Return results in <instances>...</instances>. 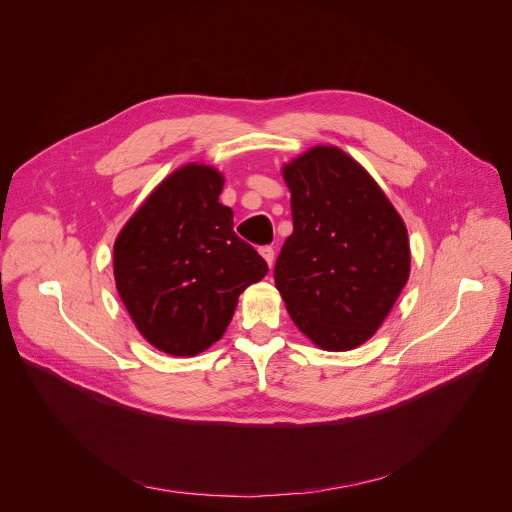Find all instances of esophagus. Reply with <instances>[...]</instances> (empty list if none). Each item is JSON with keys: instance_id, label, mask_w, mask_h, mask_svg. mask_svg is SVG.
<instances>
[{"instance_id": "esophagus-1", "label": "esophagus", "mask_w": 512, "mask_h": 512, "mask_svg": "<svg viewBox=\"0 0 512 512\" xmlns=\"http://www.w3.org/2000/svg\"><path fill=\"white\" fill-rule=\"evenodd\" d=\"M259 255L265 259V263L269 265V269H271V265H273V257H275V253H273V249L271 247H259Z\"/></svg>"}]
</instances>
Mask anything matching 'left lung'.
Masks as SVG:
<instances>
[{"label":"left lung","instance_id":"1","mask_svg":"<svg viewBox=\"0 0 512 512\" xmlns=\"http://www.w3.org/2000/svg\"><path fill=\"white\" fill-rule=\"evenodd\" d=\"M281 174L294 233L277 257L275 287L318 348H358L381 328L409 279L407 227L375 178L336 145L310 148Z\"/></svg>","mask_w":512,"mask_h":512}]
</instances>
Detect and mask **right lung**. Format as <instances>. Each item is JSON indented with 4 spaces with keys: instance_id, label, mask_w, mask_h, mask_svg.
Returning <instances> with one entry per match:
<instances>
[{
    "instance_id": "add662e5",
    "label": "right lung",
    "mask_w": 512,
    "mask_h": 512,
    "mask_svg": "<svg viewBox=\"0 0 512 512\" xmlns=\"http://www.w3.org/2000/svg\"><path fill=\"white\" fill-rule=\"evenodd\" d=\"M225 176L186 164L141 202L113 245L119 298L139 334L172 356L221 340L243 291L269 267L233 231Z\"/></svg>"
}]
</instances>
